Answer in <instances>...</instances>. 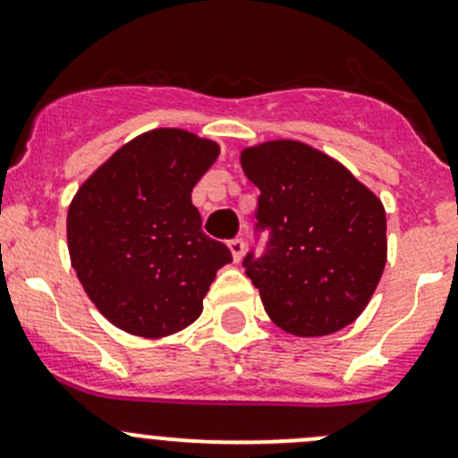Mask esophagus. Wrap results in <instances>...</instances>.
<instances>
[{"instance_id": "34e87169", "label": "esophagus", "mask_w": 458, "mask_h": 458, "mask_svg": "<svg viewBox=\"0 0 458 458\" xmlns=\"http://www.w3.org/2000/svg\"><path fill=\"white\" fill-rule=\"evenodd\" d=\"M228 248H230V252H233V261L234 263H239L243 259V242L242 239H233V242H228Z\"/></svg>"}]
</instances>
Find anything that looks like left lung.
Returning <instances> with one entry per match:
<instances>
[{
  "mask_svg": "<svg viewBox=\"0 0 458 458\" xmlns=\"http://www.w3.org/2000/svg\"><path fill=\"white\" fill-rule=\"evenodd\" d=\"M259 188L267 252L246 275L275 326L294 336L344 330L368 308L387 261L386 208L341 161L294 140L242 150Z\"/></svg>",
  "mask_w": 458,
  "mask_h": 458,
  "instance_id": "1",
  "label": "left lung"
}]
</instances>
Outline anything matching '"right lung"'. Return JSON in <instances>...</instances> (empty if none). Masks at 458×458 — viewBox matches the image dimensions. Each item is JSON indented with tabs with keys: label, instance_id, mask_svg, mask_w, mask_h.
<instances>
[{
	"label": "right lung",
	"instance_id": "right-lung-1",
	"mask_svg": "<svg viewBox=\"0 0 458 458\" xmlns=\"http://www.w3.org/2000/svg\"><path fill=\"white\" fill-rule=\"evenodd\" d=\"M219 143L155 128L114 150L68 206V255L88 299L113 326L143 339L199 318L228 248L201 233L192 188Z\"/></svg>",
	"mask_w": 458,
	"mask_h": 458
}]
</instances>
